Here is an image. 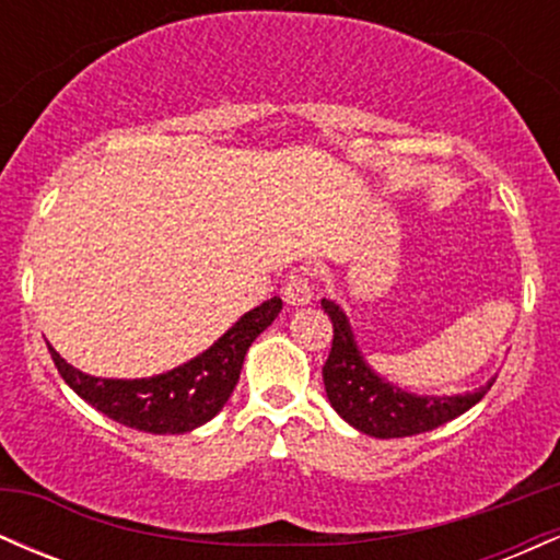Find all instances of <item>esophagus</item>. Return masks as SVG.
<instances>
[{"label":"esophagus","instance_id":"esophagus-1","mask_svg":"<svg viewBox=\"0 0 560 560\" xmlns=\"http://www.w3.org/2000/svg\"><path fill=\"white\" fill-rule=\"evenodd\" d=\"M281 294H284V300L289 305H307L313 298V281L311 276L305 271H294L289 279L284 281V289H281Z\"/></svg>","mask_w":560,"mask_h":560}]
</instances>
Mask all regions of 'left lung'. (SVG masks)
Masks as SVG:
<instances>
[{"instance_id": "1", "label": "left lung", "mask_w": 560, "mask_h": 560, "mask_svg": "<svg viewBox=\"0 0 560 560\" xmlns=\"http://www.w3.org/2000/svg\"><path fill=\"white\" fill-rule=\"evenodd\" d=\"M324 311L329 313L334 326V339L329 358L324 363V387L326 397L339 416L363 434L395 440V436H413L432 432L442 423L453 421L455 416L466 413L471 405L490 392L494 378L477 392H466L458 397H419L392 387L378 378L363 363L352 339L350 324L345 313L331 300H320Z\"/></svg>"}]
</instances>
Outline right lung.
<instances>
[{"label":"right lung","instance_id":"1","mask_svg":"<svg viewBox=\"0 0 560 560\" xmlns=\"http://www.w3.org/2000/svg\"><path fill=\"white\" fill-rule=\"evenodd\" d=\"M281 300L271 298L236 320L195 361L152 378H96L68 365L49 347L68 387L113 421L150 434H182L210 421L240 382V371L255 337L279 316Z\"/></svg>","mask_w":560,"mask_h":560}]
</instances>
